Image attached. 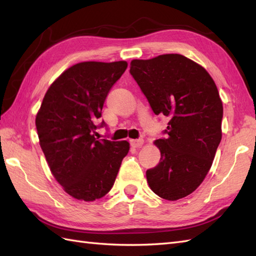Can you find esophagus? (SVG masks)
<instances>
[{
  "instance_id": "1",
  "label": "esophagus",
  "mask_w": 256,
  "mask_h": 256,
  "mask_svg": "<svg viewBox=\"0 0 256 256\" xmlns=\"http://www.w3.org/2000/svg\"><path fill=\"white\" fill-rule=\"evenodd\" d=\"M130 143H131L132 148H142L144 140H131V142H130Z\"/></svg>"
}]
</instances>
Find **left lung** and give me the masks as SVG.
I'll use <instances>...</instances> for the list:
<instances>
[{
  "label": "left lung",
  "mask_w": 256,
  "mask_h": 256,
  "mask_svg": "<svg viewBox=\"0 0 256 256\" xmlns=\"http://www.w3.org/2000/svg\"><path fill=\"white\" fill-rule=\"evenodd\" d=\"M130 72L156 116L170 118L157 166L146 170L150 188L166 200L194 192L210 170L221 142L224 106L208 72L179 54L131 62Z\"/></svg>",
  "instance_id": "8db88e82"
}]
</instances>
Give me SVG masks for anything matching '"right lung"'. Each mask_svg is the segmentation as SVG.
Segmentation results:
<instances>
[{"label":"right lung","instance_id":"1","mask_svg":"<svg viewBox=\"0 0 256 256\" xmlns=\"http://www.w3.org/2000/svg\"><path fill=\"white\" fill-rule=\"evenodd\" d=\"M126 68L124 60L76 64L52 84L37 112L38 138L50 172L78 200L94 201L110 192L128 153L126 140L94 138L106 98Z\"/></svg>","mask_w":256,"mask_h":256}]
</instances>
